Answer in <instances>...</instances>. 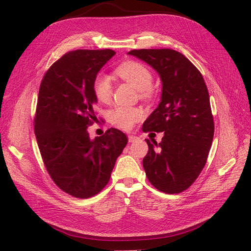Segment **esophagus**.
<instances>
[{
    "label": "esophagus",
    "instance_id": "1",
    "mask_svg": "<svg viewBox=\"0 0 251 251\" xmlns=\"http://www.w3.org/2000/svg\"><path fill=\"white\" fill-rule=\"evenodd\" d=\"M139 139V138H138L137 136H135V135H128V141L129 142H134V141H136V140H138Z\"/></svg>",
    "mask_w": 251,
    "mask_h": 251
}]
</instances>
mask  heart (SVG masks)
Masks as SVG:
<instances>
[{"instance_id":"1","label":"heart","mask_w":251,"mask_h":251,"mask_svg":"<svg viewBox=\"0 0 251 251\" xmlns=\"http://www.w3.org/2000/svg\"><path fill=\"white\" fill-rule=\"evenodd\" d=\"M115 73L121 78L130 83L132 86L139 90L142 97H150L151 86L153 84V74L150 69L143 63L138 61H125L117 66ZM94 94L101 102H109L113 93V84L112 78L106 73L101 72L97 74L94 79ZM111 121L119 128L129 130L135 126L137 122H139L143 112L141 109L136 106L119 105L111 111Z\"/></svg>"}]
</instances>
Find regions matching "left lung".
Listing matches in <instances>:
<instances>
[{"label": "left lung", "instance_id": "obj_1", "mask_svg": "<svg viewBox=\"0 0 251 251\" xmlns=\"http://www.w3.org/2000/svg\"><path fill=\"white\" fill-rule=\"evenodd\" d=\"M150 65L162 79L157 108L143 123V131H164L162 141L147 139L142 161L151 184L167 194L186 190L207 162L215 124L209 94L197 68L179 51L169 49L128 52Z\"/></svg>", "mask_w": 251, "mask_h": 251}]
</instances>
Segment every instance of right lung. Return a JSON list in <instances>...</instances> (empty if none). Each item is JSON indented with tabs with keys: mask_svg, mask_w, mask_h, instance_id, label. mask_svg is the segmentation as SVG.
Instances as JSON below:
<instances>
[{
	"mask_svg": "<svg viewBox=\"0 0 251 251\" xmlns=\"http://www.w3.org/2000/svg\"><path fill=\"white\" fill-rule=\"evenodd\" d=\"M112 50L69 51L47 70L42 79L34 132L42 159L58 188L77 199H88L108 184L116 158L127 137L110 128L89 138L88 126L97 120L94 79Z\"/></svg>",
	"mask_w": 251,
	"mask_h": 251,
	"instance_id": "obj_1",
	"label": "right lung"
}]
</instances>
